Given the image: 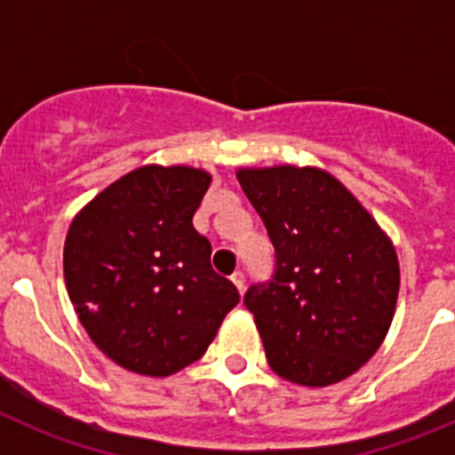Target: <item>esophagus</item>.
Returning a JSON list of instances; mask_svg holds the SVG:
<instances>
[{
	"mask_svg": "<svg viewBox=\"0 0 455 455\" xmlns=\"http://www.w3.org/2000/svg\"><path fill=\"white\" fill-rule=\"evenodd\" d=\"M232 283H235V287L239 289V293H243V287H246V275L241 271H236L235 275H232Z\"/></svg>",
	"mask_w": 455,
	"mask_h": 455,
	"instance_id": "obj_1",
	"label": "esophagus"
}]
</instances>
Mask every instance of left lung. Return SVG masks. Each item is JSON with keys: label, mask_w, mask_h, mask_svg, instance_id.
<instances>
[{"label": "left lung", "mask_w": 455, "mask_h": 455, "mask_svg": "<svg viewBox=\"0 0 455 455\" xmlns=\"http://www.w3.org/2000/svg\"><path fill=\"white\" fill-rule=\"evenodd\" d=\"M236 180L275 248L271 280L243 296L268 364L296 385L339 383L392 323L401 283L392 241L321 168H241Z\"/></svg>", "instance_id": "left-lung-1"}]
</instances>
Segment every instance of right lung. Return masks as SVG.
Returning a JSON list of instances; mask_svg holds the SVG:
<instances>
[{"mask_svg": "<svg viewBox=\"0 0 455 455\" xmlns=\"http://www.w3.org/2000/svg\"><path fill=\"white\" fill-rule=\"evenodd\" d=\"M212 175L140 166L75 216L63 248L68 296L116 364L164 378L200 360L239 291L193 228Z\"/></svg>", "mask_w": 455, "mask_h": 455, "instance_id": "add662e5", "label": "right lung"}]
</instances>
